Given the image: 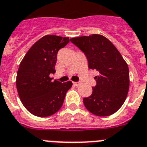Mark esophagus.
Listing matches in <instances>:
<instances>
[{"label":"esophagus","instance_id":"1","mask_svg":"<svg viewBox=\"0 0 147 147\" xmlns=\"http://www.w3.org/2000/svg\"><path fill=\"white\" fill-rule=\"evenodd\" d=\"M73 84L74 86H79L80 83H78V82H73Z\"/></svg>","mask_w":147,"mask_h":147}]
</instances>
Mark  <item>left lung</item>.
<instances>
[{"label": "left lung", "mask_w": 147, "mask_h": 147, "mask_svg": "<svg viewBox=\"0 0 147 147\" xmlns=\"http://www.w3.org/2000/svg\"><path fill=\"white\" fill-rule=\"evenodd\" d=\"M83 51L90 69L96 70V85L83 104L95 115L109 116L124 104L128 93L129 69L115 45L107 38L93 34L70 39Z\"/></svg>", "instance_id": "8db88e82"}]
</instances>
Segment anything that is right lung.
I'll return each mask as SVG.
<instances>
[{
  "label": "right lung",
  "mask_w": 147,
  "mask_h": 147,
  "mask_svg": "<svg viewBox=\"0 0 147 147\" xmlns=\"http://www.w3.org/2000/svg\"><path fill=\"white\" fill-rule=\"evenodd\" d=\"M70 42L68 37L47 35L27 51L19 67L16 89L26 109L34 115L48 117L56 113L64 103L73 83L52 81L57 52Z\"/></svg>",
  "instance_id": "add662e5"
}]
</instances>
